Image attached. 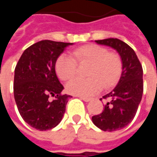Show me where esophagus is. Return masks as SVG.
I'll return each mask as SVG.
<instances>
[{
    "mask_svg": "<svg viewBox=\"0 0 157 157\" xmlns=\"http://www.w3.org/2000/svg\"><path fill=\"white\" fill-rule=\"evenodd\" d=\"M79 98L82 99V100H83V101H85V102H89V101H91L92 100V98H85V97H78Z\"/></svg>",
    "mask_w": 157,
    "mask_h": 157,
    "instance_id": "obj_1",
    "label": "esophagus"
}]
</instances>
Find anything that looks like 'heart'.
Wrapping results in <instances>:
<instances>
[{"instance_id":"obj_1","label":"heart","mask_w":157,"mask_h":157,"mask_svg":"<svg viewBox=\"0 0 157 157\" xmlns=\"http://www.w3.org/2000/svg\"><path fill=\"white\" fill-rule=\"evenodd\" d=\"M72 56L63 54L55 63L56 73L63 81L75 75L77 63L89 64L86 75L88 78H74L67 83L66 91L70 94L81 97L95 95L103 88L109 89L118 82L123 71L120 56L109 52L105 47L98 44H87L75 48Z\"/></svg>"}]
</instances>
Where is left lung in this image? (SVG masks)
<instances>
[{"mask_svg": "<svg viewBox=\"0 0 157 157\" xmlns=\"http://www.w3.org/2000/svg\"><path fill=\"white\" fill-rule=\"evenodd\" d=\"M116 49L123 62L118 85L102 98L108 101L100 114L92 116L93 124L103 131L124 128L134 119L143 94V69L134 49L118 39L96 40ZM101 98L100 100H102Z\"/></svg>", "mask_w": 157, "mask_h": 157, "instance_id": "obj_1", "label": "left lung"}]
</instances>
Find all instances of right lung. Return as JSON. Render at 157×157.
I'll return each mask as SVG.
<instances>
[{"instance_id":"add662e5","label":"right lung","mask_w":157,"mask_h":157,"mask_svg":"<svg viewBox=\"0 0 157 157\" xmlns=\"http://www.w3.org/2000/svg\"><path fill=\"white\" fill-rule=\"evenodd\" d=\"M71 44L42 40L26 48L16 65L13 92L17 109L23 120L38 130L55 128L65 112L71 96L61 93L64 86L55 73V63Z\"/></svg>"}]
</instances>
